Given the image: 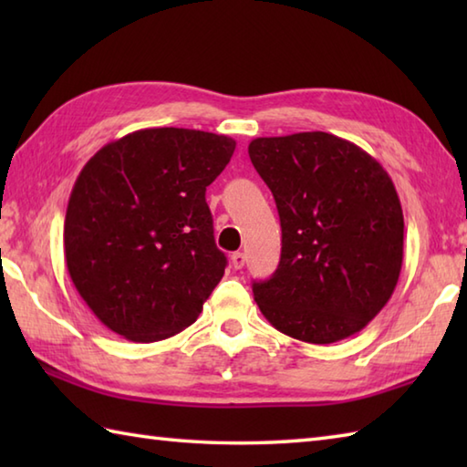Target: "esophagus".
<instances>
[{
	"label": "esophagus",
	"instance_id": "esophagus-1",
	"mask_svg": "<svg viewBox=\"0 0 467 467\" xmlns=\"http://www.w3.org/2000/svg\"><path fill=\"white\" fill-rule=\"evenodd\" d=\"M244 261H246L244 253H233V256H231V263H233V266H234L236 271L243 269V266H244Z\"/></svg>",
	"mask_w": 467,
	"mask_h": 467
}]
</instances>
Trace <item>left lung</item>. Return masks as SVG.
<instances>
[{
  "mask_svg": "<svg viewBox=\"0 0 467 467\" xmlns=\"http://www.w3.org/2000/svg\"><path fill=\"white\" fill-rule=\"evenodd\" d=\"M249 156L283 231L279 266L253 283L261 313L305 343L361 331L391 299L403 263V211L389 174L327 132L254 138Z\"/></svg>",
  "mask_w": 467,
  "mask_h": 467,
  "instance_id": "obj_1",
  "label": "left lung"
}]
</instances>
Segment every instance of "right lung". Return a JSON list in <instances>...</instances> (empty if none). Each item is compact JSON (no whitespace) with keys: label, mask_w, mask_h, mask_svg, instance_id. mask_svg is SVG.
<instances>
[{"label":"right lung","mask_w":467,"mask_h":467,"mask_svg":"<svg viewBox=\"0 0 467 467\" xmlns=\"http://www.w3.org/2000/svg\"><path fill=\"white\" fill-rule=\"evenodd\" d=\"M234 146L223 134L146 128L86 162L67 201L64 253L108 329L152 343L198 319L226 266L204 194Z\"/></svg>","instance_id":"right-lung-1"}]
</instances>
